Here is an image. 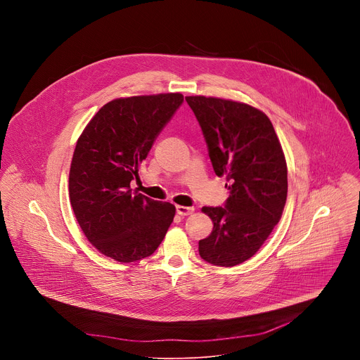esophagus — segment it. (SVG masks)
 Masks as SVG:
<instances>
[{"mask_svg": "<svg viewBox=\"0 0 360 360\" xmlns=\"http://www.w3.org/2000/svg\"><path fill=\"white\" fill-rule=\"evenodd\" d=\"M193 208L192 207H182V205H176V212L182 217H186V215H192L193 214Z\"/></svg>", "mask_w": 360, "mask_h": 360, "instance_id": "obj_1", "label": "esophagus"}]
</instances>
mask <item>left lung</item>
<instances>
[{
  "mask_svg": "<svg viewBox=\"0 0 360 360\" xmlns=\"http://www.w3.org/2000/svg\"><path fill=\"white\" fill-rule=\"evenodd\" d=\"M218 176L231 185L225 208L203 207L214 224L199 240L203 261L239 265L259 250L281 221L288 195V167L271 120L243 102L215 96H186Z\"/></svg>",
  "mask_w": 360,
  "mask_h": 360,
  "instance_id": "left-lung-1",
  "label": "left lung"
}]
</instances>
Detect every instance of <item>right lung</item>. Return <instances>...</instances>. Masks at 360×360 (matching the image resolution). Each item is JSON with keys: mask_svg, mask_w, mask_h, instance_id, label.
Masks as SVG:
<instances>
[{"mask_svg": "<svg viewBox=\"0 0 360 360\" xmlns=\"http://www.w3.org/2000/svg\"><path fill=\"white\" fill-rule=\"evenodd\" d=\"M184 102L179 92L117 98L79 135L70 168V200L86 239L117 262L152 255L164 240L175 207L132 192L138 167Z\"/></svg>", "mask_w": 360, "mask_h": 360, "instance_id": "obj_1", "label": "right lung"}]
</instances>
